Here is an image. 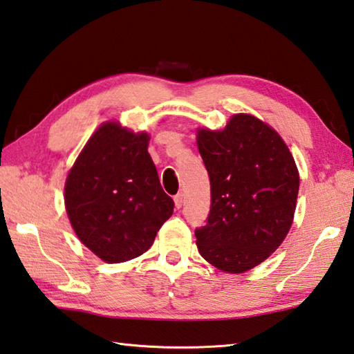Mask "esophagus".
I'll return each instance as SVG.
<instances>
[{
	"mask_svg": "<svg viewBox=\"0 0 354 354\" xmlns=\"http://www.w3.org/2000/svg\"><path fill=\"white\" fill-rule=\"evenodd\" d=\"M173 201H175V207L176 209H181L183 204H184V195L183 194H178L175 198H173Z\"/></svg>",
	"mask_w": 354,
	"mask_h": 354,
	"instance_id": "1",
	"label": "esophagus"
}]
</instances>
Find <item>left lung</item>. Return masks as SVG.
<instances>
[{
	"label": "left lung",
	"mask_w": 354,
	"mask_h": 354,
	"mask_svg": "<svg viewBox=\"0 0 354 354\" xmlns=\"http://www.w3.org/2000/svg\"><path fill=\"white\" fill-rule=\"evenodd\" d=\"M196 144L210 178L207 224L196 229L205 261L243 274L277 250L294 221L299 170L285 140L266 122L239 113L223 130L201 127Z\"/></svg>",
	"instance_id": "8db88e82"
}]
</instances>
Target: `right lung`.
<instances>
[{
	"mask_svg": "<svg viewBox=\"0 0 354 354\" xmlns=\"http://www.w3.org/2000/svg\"><path fill=\"white\" fill-rule=\"evenodd\" d=\"M150 134L106 120L71 167L65 207L75 235L105 263H124L150 249L173 214L149 153Z\"/></svg>",
	"mask_w": 354,
	"mask_h": 354,
	"instance_id": "add662e5",
	"label": "right lung"
}]
</instances>
